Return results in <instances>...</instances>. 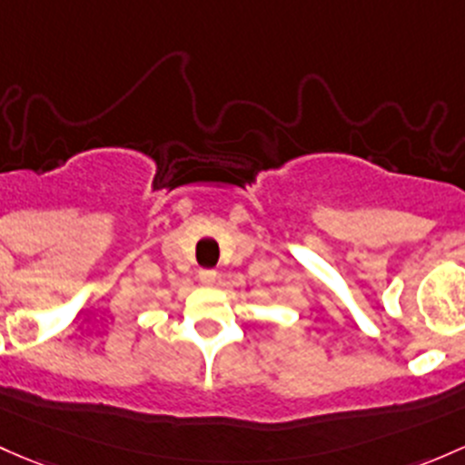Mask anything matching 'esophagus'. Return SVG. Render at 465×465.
<instances>
[{"label": "esophagus", "instance_id": "1", "mask_svg": "<svg viewBox=\"0 0 465 465\" xmlns=\"http://www.w3.org/2000/svg\"><path fill=\"white\" fill-rule=\"evenodd\" d=\"M216 270H200L198 272V278H200V282H204V285H213V282H216Z\"/></svg>", "mask_w": 465, "mask_h": 465}]
</instances>
